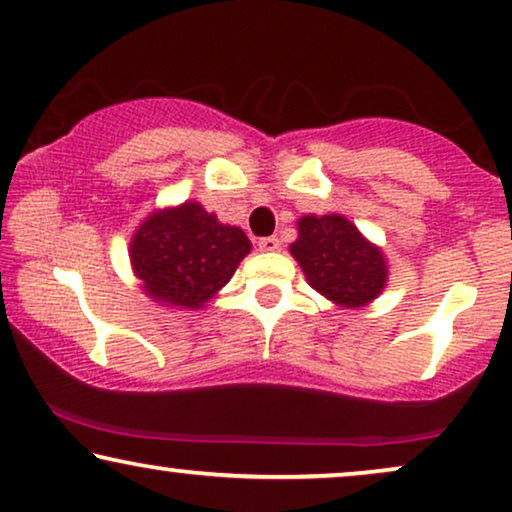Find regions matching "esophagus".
Here are the masks:
<instances>
[{
	"mask_svg": "<svg viewBox=\"0 0 512 512\" xmlns=\"http://www.w3.org/2000/svg\"><path fill=\"white\" fill-rule=\"evenodd\" d=\"M258 249L265 251V254H272V251L279 249V240L275 235L272 237H263V240H258Z\"/></svg>",
	"mask_w": 512,
	"mask_h": 512,
	"instance_id": "esophagus-1",
	"label": "esophagus"
}]
</instances>
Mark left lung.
I'll return each instance as SVG.
<instances>
[{"label": "left lung", "instance_id": "1", "mask_svg": "<svg viewBox=\"0 0 512 512\" xmlns=\"http://www.w3.org/2000/svg\"><path fill=\"white\" fill-rule=\"evenodd\" d=\"M289 251L307 284L345 310L370 305L387 286L384 251L342 214L300 216Z\"/></svg>", "mask_w": 512, "mask_h": 512}]
</instances>
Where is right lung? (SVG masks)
I'll return each instance as SVG.
<instances>
[{
	"label": "right lung",
	"instance_id": "right-lung-1",
	"mask_svg": "<svg viewBox=\"0 0 512 512\" xmlns=\"http://www.w3.org/2000/svg\"><path fill=\"white\" fill-rule=\"evenodd\" d=\"M251 251L242 228L228 226L198 200L153 209L130 237L139 289L156 305L202 310Z\"/></svg>",
	"mask_w": 512,
	"mask_h": 512
}]
</instances>
